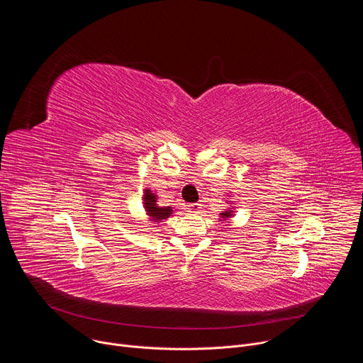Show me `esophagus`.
Instances as JSON below:
<instances>
[{
  "label": "esophagus",
  "mask_w": 363,
  "mask_h": 363,
  "mask_svg": "<svg viewBox=\"0 0 363 363\" xmlns=\"http://www.w3.org/2000/svg\"><path fill=\"white\" fill-rule=\"evenodd\" d=\"M186 210H188L189 213H199V210H201V203H198V202L188 203V205H186Z\"/></svg>",
  "instance_id": "1"
}]
</instances>
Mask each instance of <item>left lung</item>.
<instances>
[{"label":"left lung","mask_w":363,"mask_h":363,"mask_svg":"<svg viewBox=\"0 0 363 363\" xmlns=\"http://www.w3.org/2000/svg\"><path fill=\"white\" fill-rule=\"evenodd\" d=\"M227 217H230V213H225V214H223V218H227Z\"/></svg>","instance_id":"8db88e82"}]
</instances>
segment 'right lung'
Masks as SVG:
<instances>
[{"mask_svg": "<svg viewBox=\"0 0 363 363\" xmlns=\"http://www.w3.org/2000/svg\"><path fill=\"white\" fill-rule=\"evenodd\" d=\"M145 208H146V213H147V216L153 220V221H161V220H165V218H168L169 216H171V213H172V210H171V206H158L157 205V196H155L149 189H146V192H145Z\"/></svg>", "mask_w": 363, "mask_h": 363, "instance_id": "obj_1", "label": "right lung"}]
</instances>
